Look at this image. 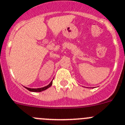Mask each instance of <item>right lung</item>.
Returning <instances> with one entry per match:
<instances>
[{
  "label": "right lung",
  "mask_w": 125,
  "mask_h": 125,
  "mask_svg": "<svg viewBox=\"0 0 125 125\" xmlns=\"http://www.w3.org/2000/svg\"><path fill=\"white\" fill-rule=\"evenodd\" d=\"M52 81L49 83V84H48V85H46V86H45V87H42V88L31 89V88H28V87H25V88L27 89L28 91H31V92H42V91H44V90L47 89L48 88H49L50 87L52 86Z\"/></svg>",
  "instance_id": "add662e5"
}]
</instances>
